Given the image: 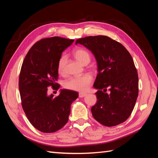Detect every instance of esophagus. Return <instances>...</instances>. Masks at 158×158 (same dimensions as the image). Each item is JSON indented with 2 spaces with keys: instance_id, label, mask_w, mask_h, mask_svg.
Returning a JSON list of instances; mask_svg holds the SVG:
<instances>
[{
  "instance_id": "1",
  "label": "esophagus",
  "mask_w": 158,
  "mask_h": 158,
  "mask_svg": "<svg viewBox=\"0 0 158 158\" xmlns=\"http://www.w3.org/2000/svg\"><path fill=\"white\" fill-rule=\"evenodd\" d=\"M87 95V94L85 93H83V92H79V98H83V97H84Z\"/></svg>"
}]
</instances>
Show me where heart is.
<instances>
[{
    "mask_svg": "<svg viewBox=\"0 0 158 158\" xmlns=\"http://www.w3.org/2000/svg\"><path fill=\"white\" fill-rule=\"evenodd\" d=\"M73 56L77 61L82 65H87L91 61V56L89 53L83 48H77L73 52ZM66 63V57L63 55L60 57L57 63V70L60 75H63L65 73V66ZM92 81V77L86 74L80 77H71L64 82V88L75 91L83 92L89 88Z\"/></svg>",
    "mask_w": 158,
    "mask_h": 158,
    "instance_id": "1",
    "label": "heart"
}]
</instances>
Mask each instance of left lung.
<instances>
[{
  "mask_svg": "<svg viewBox=\"0 0 158 158\" xmlns=\"http://www.w3.org/2000/svg\"><path fill=\"white\" fill-rule=\"evenodd\" d=\"M75 43L91 51L97 62L94 83L98 89L97 102L91 109L94 118L108 127L124 122L139 94V77L132 56L121 43L106 36H86Z\"/></svg>",
  "mask_w": 158,
  "mask_h": 158,
  "instance_id": "8db88e82",
  "label": "left lung"
}]
</instances>
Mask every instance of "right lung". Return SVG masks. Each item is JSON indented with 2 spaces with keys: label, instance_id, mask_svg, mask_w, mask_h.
Instances as JSON below:
<instances>
[{
  "label": "right lung",
  "instance_id": "1",
  "mask_svg": "<svg viewBox=\"0 0 158 158\" xmlns=\"http://www.w3.org/2000/svg\"><path fill=\"white\" fill-rule=\"evenodd\" d=\"M73 42L59 36L43 39L32 47L22 63L19 77L22 106L29 122L42 132H55L64 126L70 105L78 98V92L66 89L55 98L48 94L49 86L60 88L57 63Z\"/></svg>",
  "mask_w": 158,
  "mask_h": 158
}]
</instances>
